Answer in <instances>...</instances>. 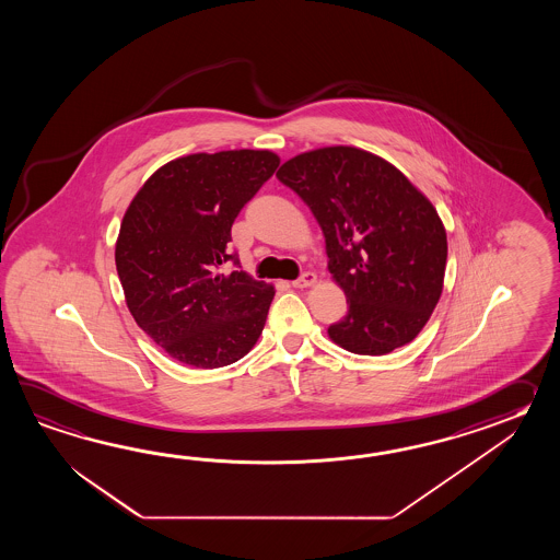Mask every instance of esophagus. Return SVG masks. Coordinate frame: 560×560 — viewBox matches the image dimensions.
Masks as SVG:
<instances>
[{"label": "esophagus", "mask_w": 560, "mask_h": 560, "mask_svg": "<svg viewBox=\"0 0 560 560\" xmlns=\"http://www.w3.org/2000/svg\"><path fill=\"white\" fill-rule=\"evenodd\" d=\"M314 282H316V275H314V272H304L298 280L292 282V285H294V288H308V285L314 284Z\"/></svg>", "instance_id": "1"}]
</instances>
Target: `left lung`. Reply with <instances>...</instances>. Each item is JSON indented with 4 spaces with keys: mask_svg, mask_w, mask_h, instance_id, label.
Returning <instances> with one entry per match:
<instances>
[{
    "mask_svg": "<svg viewBox=\"0 0 560 560\" xmlns=\"http://www.w3.org/2000/svg\"><path fill=\"white\" fill-rule=\"evenodd\" d=\"M308 206L326 240L328 270L348 314L334 342L382 357L408 345L442 294L446 232L427 196L400 170L350 145L312 150L276 172Z\"/></svg>",
    "mask_w": 560,
    "mask_h": 560,
    "instance_id": "obj_1",
    "label": "left lung"
}]
</instances>
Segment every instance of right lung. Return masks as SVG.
Returning <instances> with one entry per match:
<instances>
[{
	"label": "right lung",
	"mask_w": 560,
	"mask_h": 560,
	"mask_svg": "<svg viewBox=\"0 0 560 560\" xmlns=\"http://www.w3.org/2000/svg\"><path fill=\"white\" fill-rule=\"evenodd\" d=\"M278 164L268 150L178 158L150 176L121 220L116 268L131 316L188 366H228L262 334L275 288L242 272L228 244ZM226 261L232 273L221 270Z\"/></svg>",
	"instance_id": "obj_1"
}]
</instances>
